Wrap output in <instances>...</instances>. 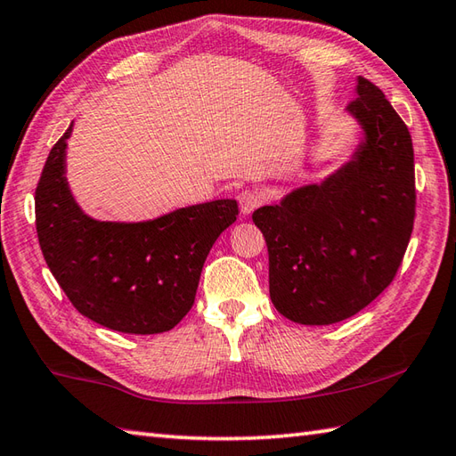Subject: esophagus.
<instances>
[{
	"instance_id": "esophagus-1",
	"label": "esophagus",
	"mask_w": 456,
	"mask_h": 456,
	"mask_svg": "<svg viewBox=\"0 0 456 456\" xmlns=\"http://www.w3.org/2000/svg\"><path fill=\"white\" fill-rule=\"evenodd\" d=\"M263 201H265V196L258 190H243L239 193V206L245 216L253 213L258 206H263Z\"/></svg>"
}]
</instances>
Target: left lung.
Masks as SVG:
<instances>
[{"mask_svg": "<svg viewBox=\"0 0 456 456\" xmlns=\"http://www.w3.org/2000/svg\"><path fill=\"white\" fill-rule=\"evenodd\" d=\"M346 105L362 139L351 160L253 213L268 247L270 299L289 322L331 325L390 286L415 217L411 134L362 76Z\"/></svg>", "mask_w": 456, "mask_h": 456, "instance_id": "obj_1", "label": "left lung"}]
</instances>
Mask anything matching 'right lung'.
<instances>
[{"label":"right lung","instance_id":"add662e5","mask_svg":"<svg viewBox=\"0 0 456 456\" xmlns=\"http://www.w3.org/2000/svg\"><path fill=\"white\" fill-rule=\"evenodd\" d=\"M66 129L35 191L43 256L72 305L113 331H170L196 299L203 263L237 221L235 200L180 208L157 219L119 223L86 216L66 182Z\"/></svg>","mask_w":456,"mask_h":456}]
</instances>
